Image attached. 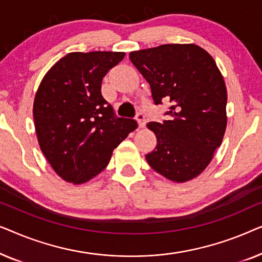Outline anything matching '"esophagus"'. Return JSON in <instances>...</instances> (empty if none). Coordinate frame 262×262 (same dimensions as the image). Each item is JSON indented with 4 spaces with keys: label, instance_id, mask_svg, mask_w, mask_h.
Listing matches in <instances>:
<instances>
[{
    "label": "esophagus",
    "instance_id": "1",
    "mask_svg": "<svg viewBox=\"0 0 262 262\" xmlns=\"http://www.w3.org/2000/svg\"><path fill=\"white\" fill-rule=\"evenodd\" d=\"M136 119H137V123H138V126L139 127H144L145 124H146V119H145V116L143 113H137V116H136Z\"/></svg>",
    "mask_w": 262,
    "mask_h": 262
}]
</instances>
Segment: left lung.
<instances>
[{"label": "left lung", "mask_w": 262, "mask_h": 262, "mask_svg": "<svg viewBox=\"0 0 262 262\" xmlns=\"http://www.w3.org/2000/svg\"><path fill=\"white\" fill-rule=\"evenodd\" d=\"M130 60L151 88L156 105L169 100L170 120L146 124L157 144L145 159L174 182L202 174L223 141L227 87L216 62L195 44H166L130 52Z\"/></svg>", "instance_id": "8db88e82"}]
</instances>
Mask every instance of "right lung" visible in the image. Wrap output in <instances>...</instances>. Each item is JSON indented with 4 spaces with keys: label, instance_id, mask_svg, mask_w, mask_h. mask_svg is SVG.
I'll use <instances>...</instances> for the list:
<instances>
[{
    "label": "right lung",
    "instance_id": "right-lung-1",
    "mask_svg": "<svg viewBox=\"0 0 262 262\" xmlns=\"http://www.w3.org/2000/svg\"><path fill=\"white\" fill-rule=\"evenodd\" d=\"M125 52H71L42 78L33 103L40 150L63 180L84 184L108 164L113 150L137 128L117 118L101 82Z\"/></svg>",
    "mask_w": 262,
    "mask_h": 262
}]
</instances>
